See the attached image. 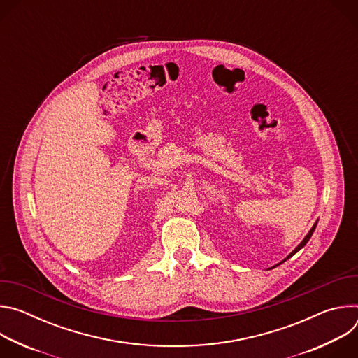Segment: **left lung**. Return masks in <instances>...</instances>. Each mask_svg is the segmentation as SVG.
<instances>
[{
    "mask_svg": "<svg viewBox=\"0 0 358 358\" xmlns=\"http://www.w3.org/2000/svg\"><path fill=\"white\" fill-rule=\"evenodd\" d=\"M316 225H317V222H316V224H315V225H313V227H312V229H310V231H309V234H308V235H306V236H304V239H303V241H301V242H300V243H299V245H297V246H296V248H294V249H293V250H292V252H290V253H289V255H287V257H286V258H285V259H283V261H280V262H279V264H278V265H275V266H273V268H276V266H279V265H280V264H283V262H285V261H287V259H289V258H292V257H293V255H294V253H296V252H299V250H300V249H301V248H303V246H304V245H306V243H308V242H309V239H310V238H312V235H313V232H315V229H316ZM273 268H271V269H273Z\"/></svg>",
    "mask_w": 358,
    "mask_h": 358,
    "instance_id": "obj_1",
    "label": "left lung"
}]
</instances>
